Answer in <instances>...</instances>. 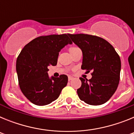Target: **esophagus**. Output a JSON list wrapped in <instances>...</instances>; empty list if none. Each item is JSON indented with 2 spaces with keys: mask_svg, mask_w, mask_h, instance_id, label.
<instances>
[{
  "mask_svg": "<svg viewBox=\"0 0 134 134\" xmlns=\"http://www.w3.org/2000/svg\"><path fill=\"white\" fill-rule=\"evenodd\" d=\"M72 79V76H68V80H69V81H70Z\"/></svg>",
  "mask_w": 134,
  "mask_h": 134,
  "instance_id": "obj_1",
  "label": "esophagus"
}]
</instances>
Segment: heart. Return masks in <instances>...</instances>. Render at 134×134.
<instances>
[{
    "label": "heart",
    "mask_w": 134,
    "mask_h": 134,
    "mask_svg": "<svg viewBox=\"0 0 134 134\" xmlns=\"http://www.w3.org/2000/svg\"><path fill=\"white\" fill-rule=\"evenodd\" d=\"M76 48H76V47H70V48H69V52H72V50L75 49Z\"/></svg>",
    "instance_id": "heart-1"
}]
</instances>
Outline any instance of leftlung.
Wrapping results in <instances>:
<instances>
[{"mask_svg":"<svg viewBox=\"0 0 134 134\" xmlns=\"http://www.w3.org/2000/svg\"><path fill=\"white\" fill-rule=\"evenodd\" d=\"M81 49L83 55L81 68L92 71L89 80L82 82L77 93L88 105H99L109 100L118 88L120 78L121 60L114 48L100 37L88 34H68Z\"/></svg>","mask_w":134,"mask_h":134,"instance_id":"left-lung-1","label":"left lung"}]
</instances>
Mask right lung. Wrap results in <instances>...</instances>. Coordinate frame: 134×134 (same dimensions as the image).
Here are the masks:
<instances>
[{
  "instance_id": "right-lung-1",
  "label": "right lung",
  "mask_w": 134,
  "mask_h": 134,
  "mask_svg": "<svg viewBox=\"0 0 134 134\" xmlns=\"http://www.w3.org/2000/svg\"><path fill=\"white\" fill-rule=\"evenodd\" d=\"M72 43L66 34L40 36L25 46L17 57L16 70L23 94L32 103L48 105L58 98L68 76L49 77L48 67L55 66L59 52Z\"/></svg>"
}]
</instances>
